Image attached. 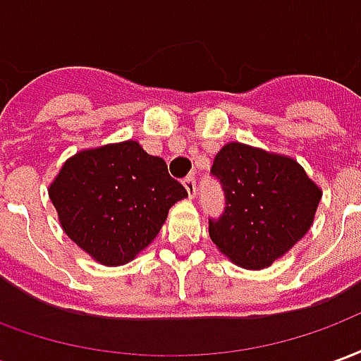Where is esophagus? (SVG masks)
<instances>
[{"mask_svg": "<svg viewBox=\"0 0 361 361\" xmlns=\"http://www.w3.org/2000/svg\"><path fill=\"white\" fill-rule=\"evenodd\" d=\"M183 188L188 189V195L189 197H195L197 193V181L193 176H188L185 180H183Z\"/></svg>", "mask_w": 361, "mask_h": 361, "instance_id": "obj_1", "label": "esophagus"}]
</instances>
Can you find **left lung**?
<instances>
[{"instance_id": "obj_1", "label": "left lung", "mask_w": 361, "mask_h": 361, "mask_svg": "<svg viewBox=\"0 0 361 361\" xmlns=\"http://www.w3.org/2000/svg\"><path fill=\"white\" fill-rule=\"evenodd\" d=\"M211 173L226 207L209 219V235L228 259L245 269H265L307 234L321 189L294 158L228 142Z\"/></svg>"}]
</instances>
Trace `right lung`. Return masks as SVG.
Returning <instances> with one entry per match:
<instances>
[{
	"label": "right lung",
	"instance_id": "add662e5",
	"mask_svg": "<svg viewBox=\"0 0 361 361\" xmlns=\"http://www.w3.org/2000/svg\"><path fill=\"white\" fill-rule=\"evenodd\" d=\"M48 195L66 234L98 263L116 267L157 238L170 207L188 191L162 158L123 141L77 152Z\"/></svg>",
	"mask_w": 361,
	"mask_h": 361
}]
</instances>
